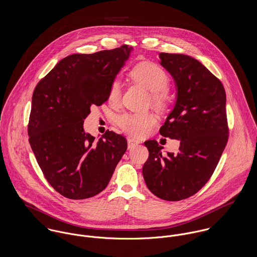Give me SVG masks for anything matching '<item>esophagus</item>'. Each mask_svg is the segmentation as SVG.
<instances>
[{
    "label": "esophagus",
    "mask_w": 257,
    "mask_h": 257,
    "mask_svg": "<svg viewBox=\"0 0 257 257\" xmlns=\"http://www.w3.org/2000/svg\"><path fill=\"white\" fill-rule=\"evenodd\" d=\"M140 145V142L138 140H135V139H128L127 140V147L128 149H133L134 147H137Z\"/></svg>",
    "instance_id": "1"
}]
</instances>
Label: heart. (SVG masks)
<instances>
[{
	"instance_id": "b5f03b06",
	"label": "heart",
	"mask_w": 257,
	"mask_h": 257,
	"mask_svg": "<svg viewBox=\"0 0 257 257\" xmlns=\"http://www.w3.org/2000/svg\"><path fill=\"white\" fill-rule=\"evenodd\" d=\"M128 75L133 81L151 92V103L155 108L162 109L167 106L170 79L161 66L153 62H141L131 69ZM121 91L120 82L113 80L108 91V101L111 106L117 107L120 104ZM116 122L125 133L135 137H144L155 122V118L150 113L125 112L117 117Z\"/></svg>"
}]
</instances>
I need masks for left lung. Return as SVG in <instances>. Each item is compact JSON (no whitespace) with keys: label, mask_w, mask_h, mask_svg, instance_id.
I'll use <instances>...</instances> for the list:
<instances>
[{"label":"left lung","mask_w":257,"mask_h":257,"mask_svg":"<svg viewBox=\"0 0 257 257\" xmlns=\"http://www.w3.org/2000/svg\"><path fill=\"white\" fill-rule=\"evenodd\" d=\"M172 76L177 98L159 133L180 141L177 153L164 154L147 141L149 156L143 167L147 188L165 201L196 194L213 175L228 139L225 92L220 80L197 59L178 53L159 54Z\"/></svg>","instance_id":"left-lung-1"}]
</instances>
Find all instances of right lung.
Instances as JSON below:
<instances>
[{"instance_id": "obj_1", "label": "right lung", "mask_w": 257, "mask_h": 257, "mask_svg": "<svg viewBox=\"0 0 257 257\" xmlns=\"http://www.w3.org/2000/svg\"><path fill=\"white\" fill-rule=\"evenodd\" d=\"M133 47L72 54L42 78L33 95L29 142L37 163L59 194L72 200L102 192L124 154V137L107 131L98 142L83 127L91 107L108 100L110 83Z\"/></svg>"}]
</instances>
